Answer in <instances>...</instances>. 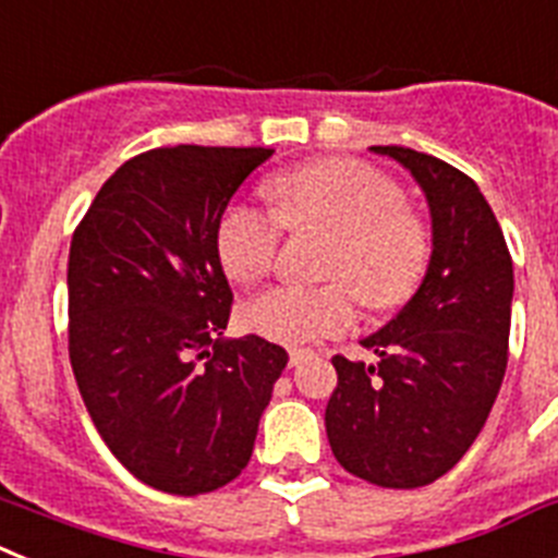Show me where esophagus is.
Wrapping results in <instances>:
<instances>
[{
  "instance_id": "34e87169",
  "label": "esophagus",
  "mask_w": 558,
  "mask_h": 558,
  "mask_svg": "<svg viewBox=\"0 0 558 558\" xmlns=\"http://www.w3.org/2000/svg\"><path fill=\"white\" fill-rule=\"evenodd\" d=\"M306 356H308V351H303V348H292V351H289V365L298 367L300 362L306 360Z\"/></svg>"
}]
</instances>
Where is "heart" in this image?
Listing matches in <instances>:
<instances>
[{
  "label": "heart",
  "instance_id": "b5f03b06",
  "mask_svg": "<svg viewBox=\"0 0 558 558\" xmlns=\"http://www.w3.org/2000/svg\"><path fill=\"white\" fill-rule=\"evenodd\" d=\"M269 213L230 205L219 219L216 252L235 283H255L275 264L280 230L326 235L323 286H272L246 300L241 319L252 333L303 345L342 333L357 298L367 308H393L418 289L429 264V230L404 207L399 185L371 165L323 159L266 182Z\"/></svg>",
  "mask_w": 558,
  "mask_h": 558
}]
</instances>
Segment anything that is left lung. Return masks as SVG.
<instances>
[{
	"label": "left lung",
	"instance_id": "left-lung-1",
	"mask_svg": "<svg viewBox=\"0 0 558 558\" xmlns=\"http://www.w3.org/2000/svg\"><path fill=\"white\" fill-rule=\"evenodd\" d=\"M424 191L433 255L418 292L362 339L376 365L333 356L326 433L345 472L385 488L438 481L481 435L508 365L513 266L502 230L466 173L401 145H371Z\"/></svg>",
	"mask_w": 558,
	"mask_h": 558
}]
</instances>
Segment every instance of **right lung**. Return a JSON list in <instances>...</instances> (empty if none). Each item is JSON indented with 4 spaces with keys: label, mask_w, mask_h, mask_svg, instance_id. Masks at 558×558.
<instances>
[{
    "label": "right lung",
    "mask_w": 558,
    "mask_h": 558,
    "mask_svg": "<svg viewBox=\"0 0 558 558\" xmlns=\"http://www.w3.org/2000/svg\"><path fill=\"white\" fill-rule=\"evenodd\" d=\"M272 148L173 145L106 179L70 246V362L111 454L145 486L193 497L235 481L289 353L227 339L216 230Z\"/></svg>",
    "instance_id": "1"
}]
</instances>
